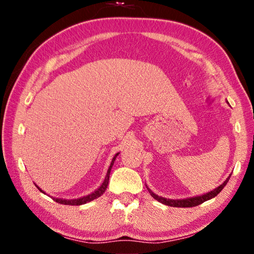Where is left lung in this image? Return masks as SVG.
<instances>
[{
  "instance_id": "left-lung-1",
  "label": "left lung",
  "mask_w": 254,
  "mask_h": 254,
  "mask_svg": "<svg viewBox=\"0 0 254 254\" xmlns=\"http://www.w3.org/2000/svg\"><path fill=\"white\" fill-rule=\"evenodd\" d=\"M231 177V175L229 177L226 178V180L222 185H220L217 188L213 189L212 191H208L206 192L204 195H200V196H196V197H190V198H185V199H167V198H163V197H160L154 194L153 191H151V189H150L148 186V190L150 192V195H151L154 199H157L158 201H160V203L165 204V205H168L171 206V207H192V206H197V205H200L201 203H204V201L208 200V199H212L214 198L215 196H217L220 192L222 191V189L226 186L227 182H229V179Z\"/></svg>"
}]
</instances>
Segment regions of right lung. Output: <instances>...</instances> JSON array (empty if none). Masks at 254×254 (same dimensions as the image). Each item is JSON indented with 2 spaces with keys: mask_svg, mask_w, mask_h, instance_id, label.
<instances>
[{
  "mask_svg": "<svg viewBox=\"0 0 254 254\" xmlns=\"http://www.w3.org/2000/svg\"><path fill=\"white\" fill-rule=\"evenodd\" d=\"M119 153H120V152H118L117 154H115V156L113 157V159H112V162H111V165H110V167H109V169H107V174H106V176H105L104 182L102 183L101 186L98 187L95 191L92 192V194L86 195V196H83V197H79V198H76V199L54 198V200H55V201H57V203H59V204H64V205H83V204H86V203H89V201L94 200L95 198H97V197L102 196L103 194H104V191L106 190L107 185H109V179H110L111 169H112V167H113L115 159H117V157L119 156ZM36 186H37V185H36ZM37 187H38V186H37ZM38 188H39V187H38ZM39 190H40L41 192H45V191L42 190V189H40V188H39Z\"/></svg>",
  "mask_w": 254,
  "mask_h": 254,
  "instance_id": "right-lung-1",
  "label": "right lung"
}]
</instances>
